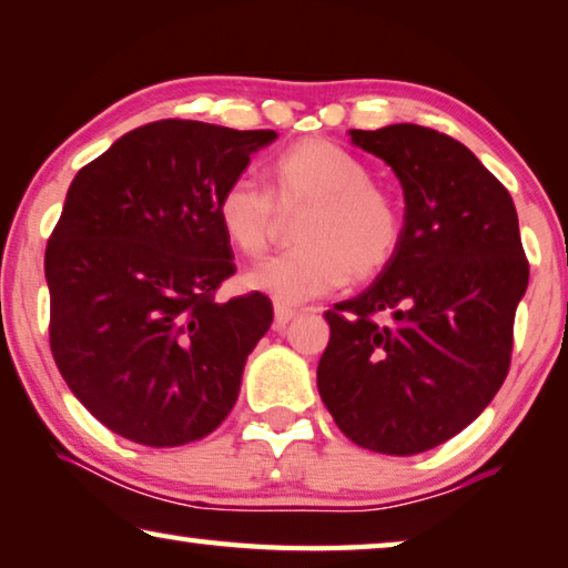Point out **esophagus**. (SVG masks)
I'll return each instance as SVG.
<instances>
[{
    "label": "esophagus",
    "mask_w": 568,
    "mask_h": 568,
    "mask_svg": "<svg viewBox=\"0 0 568 568\" xmlns=\"http://www.w3.org/2000/svg\"><path fill=\"white\" fill-rule=\"evenodd\" d=\"M294 314H296V310L284 307V304H274V327L284 329L294 320Z\"/></svg>",
    "instance_id": "obj_1"
}]
</instances>
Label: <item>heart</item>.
Here are the masks:
<instances>
[{"mask_svg": "<svg viewBox=\"0 0 568 568\" xmlns=\"http://www.w3.org/2000/svg\"><path fill=\"white\" fill-rule=\"evenodd\" d=\"M268 190L235 178L217 197V221L241 254L256 258L296 217V246L246 272L251 290L276 302L300 304L345 284L368 282L396 258L404 241V215L394 195L371 182L361 156L329 139H302L266 168Z\"/></svg>", "mask_w": 568, "mask_h": 568, "instance_id": "obj_1", "label": "heart"}]
</instances>
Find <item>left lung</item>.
I'll return each mask as SVG.
<instances>
[{
	"label": "left lung",
	"instance_id": "8db88e82",
	"mask_svg": "<svg viewBox=\"0 0 568 568\" xmlns=\"http://www.w3.org/2000/svg\"><path fill=\"white\" fill-rule=\"evenodd\" d=\"M404 187L396 258L325 312L317 388L347 439L381 455L439 447L485 412L510 368L528 261L508 190L447 134L353 129Z\"/></svg>",
	"mask_w": 568,
	"mask_h": 568
}]
</instances>
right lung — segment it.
I'll use <instances>...</instances> for the list:
<instances>
[{
	"mask_svg": "<svg viewBox=\"0 0 568 568\" xmlns=\"http://www.w3.org/2000/svg\"><path fill=\"white\" fill-rule=\"evenodd\" d=\"M276 132L164 119L75 174L45 248L50 351L73 396L111 432L182 447L215 432L268 296L217 302L233 251L217 197Z\"/></svg>",
	"mask_w": 568,
	"mask_h": 568,
	"instance_id": "right-lung-1",
	"label": "right lung"
}]
</instances>
